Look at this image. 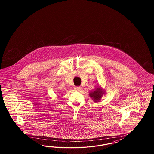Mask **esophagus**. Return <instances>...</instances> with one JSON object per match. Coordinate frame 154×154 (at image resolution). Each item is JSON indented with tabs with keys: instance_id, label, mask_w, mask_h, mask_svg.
<instances>
[{
	"instance_id": "34e87169",
	"label": "esophagus",
	"mask_w": 154,
	"mask_h": 154,
	"mask_svg": "<svg viewBox=\"0 0 154 154\" xmlns=\"http://www.w3.org/2000/svg\"><path fill=\"white\" fill-rule=\"evenodd\" d=\"M74 89H75V90H76V91H79V90L81 89V88L79 87V86H75V88H74Z\"/></svg>"
}]
</instances>
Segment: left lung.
I'll use <instances>...</instances> for the list:
<instances>
[{
	"label": "left lung",
	"mask_w": 154,
	"mask_h": 154,
	"mask_svg": "<svg viewBox=\"0 0 154 154\" xmlns=\"http://www.w3.org/2000/svg\"><path fill=\"white\" fill-rule=\"evenodd\" d=\"M104 94V90H103V89L100 88H97L93 91L90 92L89 94V96L90 98L93 99L95 102H99L101 98L102 97L103 95Z\"/></svg>",
	"instance_id": "left-lung-1"
}]
</instances>
